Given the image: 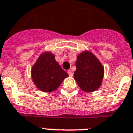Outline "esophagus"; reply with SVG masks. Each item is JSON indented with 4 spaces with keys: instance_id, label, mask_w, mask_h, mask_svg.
<instances>
[{
    "instance_id": "34e87169",
    "label": "esophagus",
    "mask_w": 133,
    "mask_h": 133,
    "mask_svg": "<svg viewBox=\"0 0 133 133\" xmlns=\"http://www.w3.org/2000/svg\"><path fill=\"white\" fill-rule=\"evenodd\" d=\"M68 73L69 76L70 77H72V75H73V74H72V72L71 70H68Z\"/></svg>"
}]
</instances>
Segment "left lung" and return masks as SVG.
I'll return each instance as SVG.
<instances>
[{"instance_id":"1","label":"left lung","mask_w":133,"mask_h":133,"mask_svg":"<svg viewBox=\"0 0 133 133\" xmlns=\"http://www.w3.org/2000/svg\"><path fill=\"white\" fill-rule=\"evenodd\" d=\"M74 79L85 92H94L100 88L104 76V68L94 54L84 51L77 56Z\"/></svg>"}]
</instances>
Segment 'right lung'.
Here are the masks:
<instances>
[{"instance_id": "1", "label": "right lung", "mask_w": 133, "mask_h": 133, "mask_svg": "<svg viewBox=\"0 0 133 133\" xmlns=\"http://www.w3.org/2000/svg\"><path fill=\"white\" fill-rule=\"evenodd\" d=\"M31 77L37 89L50 93L57 89L68 75L56 61L54 54L45 51L40 54L32 67Z\"/></svg>"}]
</instances>
